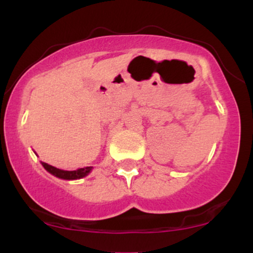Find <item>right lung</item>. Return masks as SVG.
Wrapping results in <instances>:
<instances>
[{"instance_id": "1", "label": "right lung", "mask_w": 253, "mask_h": 253, "mask_svg": "<svg viewBox=\"0 0 253 253\" xmlns=\"http://www.w3.org/2000/svg\"><path fill=\"white\" fill-rule=\"evenodd\" d=\"M42 167L48 171V172L52 173L53 176L58 177V178H62V179H80V178H83V177L89 175V172L92 169V167H85V168H81V169H77V170H74V171H68V170L58 169V168L52 167V165L47 164V163H43V162H42Z\"/></svg>"}]
</instances>
